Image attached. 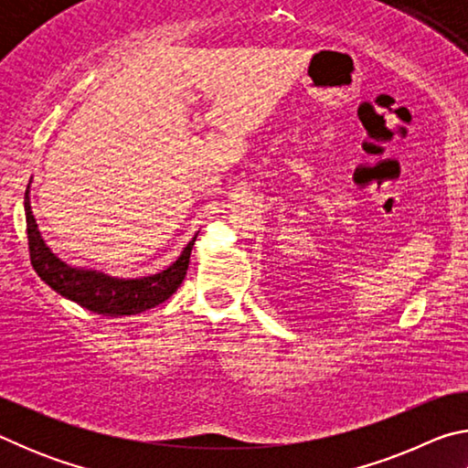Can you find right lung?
<instances>
[{
	"instance_id": "right-lung-1",
	"label": "right lung",
	"mask_w": 468,
	"mask_h": 468,
	"mask_svg": "<svg viewBox=\"0 0 468 468\" xmlns=\"http://www.w3.org/2000/svg\"><path fill=\"white\" fill-rule=\"evenodd\" d=\"M30 184L33 179L28 181L25 194L30 264L41 276V281L61 297L82 305L84 310L117 318V315H136L153 310L158 303L167 301L184 282L197 233L187 241L176 262L156 274L122 279V276H111L94 268L66 264L59 256H55L38 231L33 208H30Z\"/></svg>"
}]
</instances>
